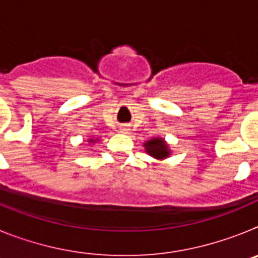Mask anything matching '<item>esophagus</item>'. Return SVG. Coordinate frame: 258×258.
Masks as SVG:
<instances>
[{"instance_id":"1","label":"esophagus","mask_w":258,"mask_h":258,"mask_svg":"<svg viewBox=\"0 0 258 258\" xmlns=\"http://www.w3.org/2000/svg\"><path fill=\"white\" fill-rule=\"evenodd\" d=\"M129 131H131V129H129V126H126V125L121 126V132H124V133H127Z\"/></svg>"}]
</instances>
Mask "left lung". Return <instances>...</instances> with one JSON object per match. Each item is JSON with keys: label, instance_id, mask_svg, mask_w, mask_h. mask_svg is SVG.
<instances>
[{"label": "left lung", "instance_id": "1", "mask_svg": "<svg viewBox=\"0 0 258 258\" xmlns=\"http://www.w3.org/2000/svg\"><path fill=\"white\" fill-rule=\"evenodd\" d=\"M145 150L149 155H151L155 159H159V160H163L165 157H168L170 155V150L166 145V142L164 141V138H152V140L145 142Z\"/></svg>", "mask_w": 258, "mask_h": 258}]
</instances>
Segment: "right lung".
<instances>
[{"label": "right lung", "mask_w": 258, "mask_h": 258, "mask_svg": "<svg viewBox=\"0 0 258 258\" xmlns=\"http://www.w3.org/2000/svg\"><path fill=\"white\" fill-rule=\"evenodd\" d=\"M97 141H98V140H89V142L92 143V142H97Z\"/></svg>", "instance_id": "1"}]
</instances>
